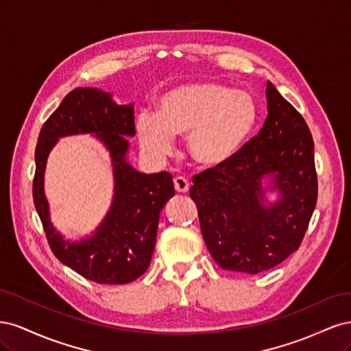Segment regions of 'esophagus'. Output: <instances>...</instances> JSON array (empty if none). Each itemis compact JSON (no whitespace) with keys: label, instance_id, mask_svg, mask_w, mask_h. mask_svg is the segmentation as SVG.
I'll list each match as a JSON object with an SVG mask.
<instances>
[{"label":"esophagus","instance_id":"esophagus-1","mask_svg":"<svg viewBox=\"0 0 351 351\" xmlns=\"http://www.w3.org/2000/svg\"><path fill=\"white\" fill-rule=\"evenodd\" d=\"M190 183L187 182V178L184 177H176L174 178V189L177 193H187L189 192Z\"/></svg>","mask_w":351,"mask_h":351}]
</instances>
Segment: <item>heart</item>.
Wrapping results in <instances>:
<instances>
[{
    "label": "heart",
    "mask_w": 351,
    "mask_h": 351,
    "mask_svg": "<svg viewBox=\"0 0 351 351\" xmlns=\"http://www.w3.org/2000/svg\"><path fill=\"white\" fill-rule=\"evenodd\" d=\"M261 107L252 93L219 82L186 83L167 90L155 115L137 117L136 132L143 151L164 156L173 136L186 134V146L202 167L231 161L249 142L259 123Z\"/></svg>",
    "instance_id": "heart-1"
}]
</instances>
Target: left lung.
<instances>
[{
    "label": "left lung",
    "instance_id": "8db88e82",
    "mask_svg": "<svg viewBox=\"0 0 351 351\" xmlns=\"http://www.w3.org/2000/svg\"><path fill=\"white\" fill-rule=\"evenodd\" d=\"M268 115L259 134L231 161L193 176L202 236L222 269L258 274L300 247L316 206L313 139L302 114L271 83ZM274 176L282 200L261 204L260 180Z\"/></svg>",
    "mask_w": 351,
    "mask_h": 351
}]
</instances>
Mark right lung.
<instances>
[{
	"mask_svg": "<svg viewBox=\"0 0 351 351\" xmlns=\"http://www.w3.org/2000/svg\"><path fill=\"white\" fill-rule=\"evenodd\" d=\"M77 132L98 134L108 145L113 156L116 193L99 231L82 243H70L49 222L43 171L58 137ZM134 133L133 105H117L110 93L99 89L76 88L49 115L38 137L32 193L49 247L60 262L98 284H127L146 272L155 249L159 212L176 193L171 174L146 176L125 162L129 142L124 136Z\"/></svg>",
	"mask_w": 351,
	"mask_h": 351,
	"instance_id": "add662e5",
	"label": "right lung"
}]
</instances>
